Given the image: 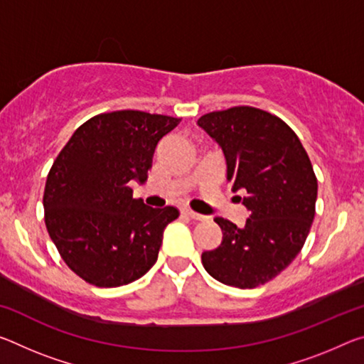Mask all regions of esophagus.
<instances>
[{"mask_svg":"<svg viewBox=\"0 0 364 364\" xmlns=\"http://www.w3.org/2000/svg\"><path fill=\"white\" fill-rule=\"evenodd\" d=\"M181 213H183V215H186V217L194 218V220H204V218H205L204 215H200V213L194 212L191 209H188V207H184V209H181Z\"/></svg>","mask_w":364,"mask_h":364,"instance_id":"esophagus-1","label":"esophagus"}]
</instances>
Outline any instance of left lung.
<instances>
[{"instance_id": "1", "label": "left lung", "mask_w": 364, "mask_h": 364, "mask_svg": "<svg viewBox=\"0 0 364 364\" xmlns=\"http://www.w3.org/2000/svg\"><path fill=\"white\" fill-rule=\"evenodd\" d=\"M198 124L222 147L227 181L247 193L245 227L215 217L223 238L203 252V265L225 285L256 288L291 264L308 238L316 213L317 180L290 126L255 107L212 112ZM241 199V198H240Z\"/></svg>"}]
</instances>
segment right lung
I'll list each match as a JSON object with an SVG mask.
<instances>
[{"label": "right lung", "mask_w": 364, "mask_h": 364, "mask_svg": "<svg viewBox=\"0 0 364 364\" xmlns=\"http://www.w3.org/2000/svg\"><path fill=\"white\" fill-rule=\"evenodd\" d=\"M180 121L137 109L102 113L58 154L45 184V225L63 261L87 284H131L157 261L164 230L180 212L134 199L129 183L147 180L155 147Z\"/></svg>", "instance_id": "right-lung-1"}]
</instances>
